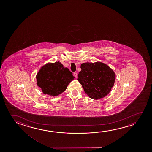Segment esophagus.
Returning <instances> with one entry per match:
<instances>
[{
    "instance_id": "obj_1",
    "label": "esophagus",
    "mask_w": 152,
    "mask_h": 152,
    "mask_svg": "<svg viewBox=\"0 0 152 152\" xmlns=\"http://www.w3.org/2000/svg\"><path fill=\"white\" fill-rule=\"evenodd\" d=\"M74 76H75V78H77V73L75 72L74 73Z\"/></svg>"
}]
</instances>
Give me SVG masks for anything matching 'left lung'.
<instances>
[{"label":"left lung","instance_id":"1","mask_svg":"<svg viewBox=\"0 0 152 152\" xmlns=\"http://www.w3.org/2000/svg\"><path fill=\"white\" fill-rule=\"evenodd\" d=\"M78 80L85 93L92 99L99 100L109 93L115 84L113 70L103 62H85L80 65Z\"/></svg>","mask_w":152,"mask_h":152}]
</instances>
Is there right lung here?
<instances>
[{"label":"right lung","mask_w":152,"mask_h":152,"mask_svg":"<svg viewBox=\"0 0 152 152\" xmlns=\"http://www.w3.org/2000/svg\"><path fill=\"white\" fill-rule=\"evenodd\" d=\"M74 78L72 72L59 61L43 66L36 76L37 84L43 94L52 96H57L64 92Z\"/></svg>","instance_id":"add662e5"}]
</instances>
